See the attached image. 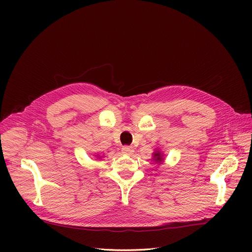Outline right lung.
<instances>
[{"label":"right lung","instance_id":"add662e5","mask_svg":"<svg viewBox=\"0 0 252 252\" xmlns=\"http://www.w3.org/2000/svg\"><path fill=\"white\" fill-rule=\"evenodd\" d=\"M155 157H156L157 161H162V156H161V154H159L158 151L157 152V154H155Z\"/></svg>","mask_w":252,"mask_h":252}]
</instances>
